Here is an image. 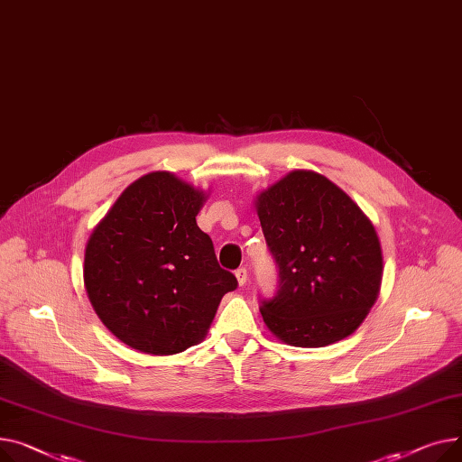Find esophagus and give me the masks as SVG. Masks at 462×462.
<instances>
[{"label":"esophagus","instance_id":"esophagus-1","mask_svg":"<svg viewBox=\"0 0 462 462\" xmlns=\"http://www.w3.org/2000/svg\"><path fill=\"white\" fill-rule=\"evenodd\" d=\"M235 276H236V282H238L240 287L246 285V282H248V270L244 268V266H240V268L235 270Z\"/></svg>","mask_w":462,"mask_h":462}]
</instances>
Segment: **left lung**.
<instances>
[{"label":"left lung","instance_id":"1","mask_svg":"<svg viewBox=\"0 0 462 462\" xmlns=\"http://www.w3.org/2000/svg\"><path fill=\"white\" fill-rule=\"evenodd\" d=\"M257 216L278 268L263 320L292 346H327L355 332L383 283L381 240L371 220L324 175L296 170L266 188Z\"/></svg>","mask_w":462,"mask_h":462}]
</instances>
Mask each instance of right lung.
Returning <instances> with one entry per match:
<instances>
[{
	"label": "right lung",
	"mask_w": 462,
	"mask_h": 462,
	"mask_svg": "<svg viewBox=\"0 0 462 462\" xmlns=\"http://www.w3.org/2000/svg\"><path fill=\"white\" fill-rule=\"evenodd\" d=\"M207 194L168 171L134 180L91 233L89 302L125 345L154 356L199 343L236 278L220 268L196 216Z\"/></svg>",
	"instance_id": "right-lung-1"
}]
</instances>
